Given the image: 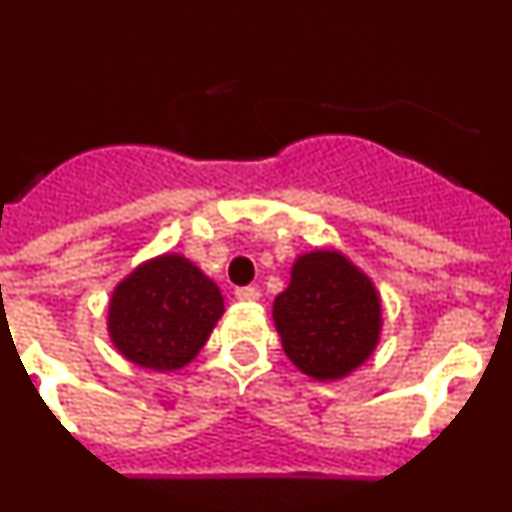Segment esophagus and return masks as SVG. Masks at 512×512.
Here are the masks:
<instances>
[{
	"label": "esophagus",
	"mask_w": 512,
	"mask_h": 512,
	"mask_svg": "<svg viewBox=\"0 0 512 512\" xmlns=\"http://www.w3.org/2000/svg\"><path fill=\"white\" fill-rule=\"evenodd\" d=\"M261 297V292L256 287H238L235 289V300L238 302H256Z\"/></svg>",
	"instance_id": "esophagus-1"
}]
</instances>
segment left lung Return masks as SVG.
<instances>
[{
    "mask_svg": "<svg viewBox=\"0 0 512 512\" xmlns=\"http://www.w3.org/2000/svg\"><path fill=\"white\" fill-rule=\"evenodd\" d=\"M271 315L284 354L318 382L359 369L382 333V300L372 279L338 251L302 253Z\"/></svg>",
    "mask_w": 512,
    "mask_h": 512,
    "instance_id": "8db88e82",
    "label": "left lung"
}]
</instances>
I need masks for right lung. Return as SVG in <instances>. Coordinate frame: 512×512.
<instances>
[{"label": "right lung", "mask_w": 512, "mask_h": 512, "mask_svg": "<svg viewBox=\"0 0 512 512\" xmlns=\"http://www.w3.org/2000/svg\"><path fill=\"white\" fill-rule=\"evenodd\" d=\"M223 312L217 284L179 253H164L117 284L107 330L128 361L176 372L200 354Z\"/></svg>", "instance_id": "1"}]
</instances>
